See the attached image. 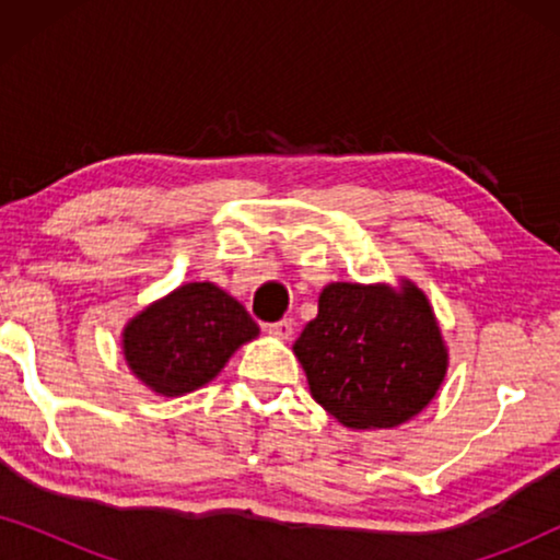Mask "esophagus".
Wrapping results in <instances>:
<instances>
[{
  "mask_svg": "<svg viewBox=\"0 0 560 560\" xmlns=\"http://www.w3.org/2000/svg\"><path fill=\"white\" fill-rule=\"evenodd\" d=\"M267 334L275 336V339H290L293 336V320L282 318L278 324H267Z\"/></svg>",
  "mask_w": 560,
  "mask_h": 560,
  "instance_id": "34e87169",
  "label": "esophagus"
}]
</instances>
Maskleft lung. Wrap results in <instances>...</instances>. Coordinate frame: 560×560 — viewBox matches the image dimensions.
Listing matches in <instances>:
<instances>
[{"label": "left lung", "instance_id": "obj_1", "mask_svg": "<svg viewBox=\"0 0 560 560\" xmlns=\"http://www.w3.org/2000/svg\"><path fill=\"white\" fill-rule=\"evenodd\" d=\"M313 400L341 425L395 428L418 416L446 377L448 351L425 293L331 282L295 341Z\"/></svg>", "mask_w": 560, "mask_h": 560}]
</instances>
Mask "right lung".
Segmentation results:
<instances>
[{
    "label": "right lung",
    "instance_id": "right-lung-1",
    "mask_svg": "<svg viewBox=\"0 0 560 560\" xmlns=\"http://www.w3.org/2000/svg\"><path fill=\"white\" fill-rule=\"evenodd\" d=\"M257 334L240 301L213 282H188L137 313L121 334V349L137 380L175 397L209 385Z\"/></svg>",
    "mask_w": 560,
    "mask_h": 560
}]
</instances>
